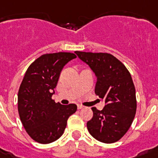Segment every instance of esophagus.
I'll return each instance as SVG.
<instances>
[{"mask_svg":"<svg viewBox=\"0 0 158 158\" xmlns=\"http://www.w3.org/2000/svg\"><path fill=\"white\" fill-rule=\"evenodd\" d=\"M83 107H84V106H81V105H77V108H78V110H81V109H82Z\"/></svg>","mask_w":158,"mask_h":158,"instance_id":"34e87169","label":"esophagus"}]
</instances>
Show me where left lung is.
I'll return each mask as SVG.
<instances>
[{"label": "left lung", "instance_id": "8db88e82", "mask_svg": "<svg viewBox=\"0 0 158 158\" xmlns=\"http://www.w3.org/2000/svg\"><path fill=\"white\" fill-rule=\"evenodd\" d=\"M75 52L95 73V92L106 102L102 110L91 108L93 117L86 123L88 131L101 143H115L129 130L136 114V94L131 74L110 53Z\"/></svg>", "mask_w": 158, "mask_h": 158}]
</instances>
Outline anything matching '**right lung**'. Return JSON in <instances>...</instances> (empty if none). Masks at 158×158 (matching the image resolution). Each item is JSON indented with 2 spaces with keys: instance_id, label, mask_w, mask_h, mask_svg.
I'll return each instance as SVG.
<instances>
[{
  "instance_id": "1",
  "label": "right lung",
  "mask_w": 158,
  "mask_h": 158,
  "mask_svg": "<svg viewBox=\"0 0 158 158\" xmlns=\"http://www.w3.org/2000/svg\"><path fill=\"white\" fill-rule=\"evenodd\" d=\"M73 52L46 53L29 65L18 92V111L29 136L37 143L47 144L62 136L68 119L75 113V104L62 106L52 99L60 73Z\"/></svg>"
}]
</instances>
